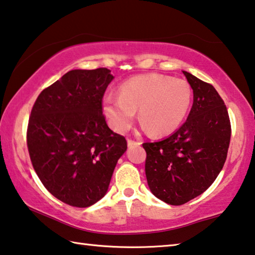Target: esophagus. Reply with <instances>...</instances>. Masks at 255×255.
Wrapping results in <instances>:
<instances>
[{"instance_id":"obj_1","label":"esophagus","mask_w":255,"mask_h":255,"mask_svg":"<svg viewBox=\"0 0 255 255\" xmlns=\"http://www.w3.org/2000/svg\"><path fill=\"white\" fill-rule=\"evenodd\" d=\"M142 143L139 142V140H134V139H130L128 138V146H132V145H140Z\"/></svg>"}]
</instances>
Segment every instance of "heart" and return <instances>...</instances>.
Wrapping results in <instances>:
<instances>
[{"label": "heart", "mask_w": 255, "mask_h": 255, "mask_svg": "<svg viewBox=\"0 0 255 255\" xmlns=\"http://www.w3.org/2000/svg\"><path fill=\"white\" fill-rule=\"evenodd\" d=\"M193 93L184 79L149 74L121 84L119 94H107L102 108L110 126L125 132L131 127L139 109V120L155 136L178 129L192 106Z\"/></svg>", "instance_id": "1"}]
</instances>
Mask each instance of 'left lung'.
I'll list each match as a JSON object with an SVG mask.
<instances>
[{"instance_id": "left-lung-1", "label": "left lung", "mask_w": 255, "mask_h": 255, "mask_svg": "<svg viewBox=\"0 0 255 255\" xmlns=\"http://www.w3.org/2000/svg\"><path fill=\"white\" fill-rule=\"evenodd\" d=\"M183 74L194 94L187 120L165 139L143 143L148 187L171 205L187 203L212 185L227 159L232 135L227 108L216 88Z\"/></svg>"}]
</instances>
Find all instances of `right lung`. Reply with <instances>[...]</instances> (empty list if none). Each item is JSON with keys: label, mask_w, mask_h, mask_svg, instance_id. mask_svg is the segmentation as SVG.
Listing matches in <instances>:
<instances>
[{"label": "right lung", "mask_w": 255, "mask_h": 255, "mask_svg": "<svg viewBox=\"0 0 255 255\" xmlns=\"http://www.w3.org/2000/svg\"><path fill=\"white\" fill-rule=\"evenodd\" d=\"M110 70H71L40 92L31 109L27 146L34 170L63 203L87 208L106 195L127 140L108 127L103 96Z\"/></svg>", "instance_id": "1"}]
</instances>
